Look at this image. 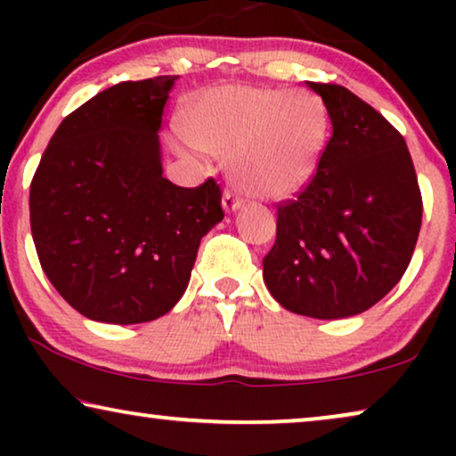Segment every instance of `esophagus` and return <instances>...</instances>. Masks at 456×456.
<instances>
[{
  "mask_svg": "<svg viewBox=\"0 0 456 456\" xmlns=\"http://www.w3.org/2000/svg\"><path fill=\"white\" fill-rule=\"evenodd\" d=\"M242 205V199L236 195L234 191H224V197H222V208L228 211V214H234L236 209H240Z\"/></svg>",
  "mask_w": 456,
  "mask_h": 456,
  "instance_id": "1",
  "label": "esophagus"
}]
</instances>
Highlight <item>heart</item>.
Segmentation results:
<instances>
[{
    "instance_id": "obj_1",
    "label": "heart",
    "mask_w": 456,
    "mask_h": 456,
    "mask_svg": "<svg viewBox=\"0 0 456 456\" xmlns=\"http://www.w3.org/2000/svg\"><path fill=\"white\" fill-rule=\"evenodd\" d=\"M186 139L228 158L234 184L255 199H284L315 176L330 120L320 99L257 86H216L192 103Z\"/></svg>"
}]
</instances>
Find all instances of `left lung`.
Listing matches in <instances>:
<instances>
[{"label":"left lung","instance_id":"1","mask_svg":"<svg viewBox=\"0 0 456 456\" xmlns=\"http://www.w3.org/2000/svg\"><path fill=\"white\" fill-rule=\"evenodd\" d=\"M332 136L314 180L278 208L264 282L292 314L342 320L398 284L421 228V192L401 133L345 86L307 83Z\"/></svg>","mask_w":456,"mask_h":456}]
</instances>
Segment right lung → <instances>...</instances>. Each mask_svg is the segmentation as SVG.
<instances>
[{"instance_id":"add662e5","label":"right lung","mask_w":456,"mask_h":456,"mask_svg":"<svg viewBox=\"0 0 456 456\" xmlns=\"http://www.w3.org/2000/svg\"><path fill=\"white\" fill-rule=\"evenodd\" d=\"M176 78L97 93L61 120L30 183L43 272L89 320L166 315L189 286L199 242L224 220L214 180L183 189L164 178L158 133Z\"/></svg>"}]
</instances>
